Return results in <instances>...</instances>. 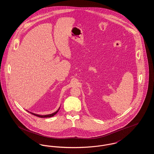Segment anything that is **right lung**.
<instances>
[{"label":"right lung","mask_w":154,"mask_h":154,"mask_svg":"<svg viewBox=\"0 0 154 154\" xmlns=\"http://www.w3.org/2000/svg\"><path fill=\"white\" fill-rule=\"evenodd\" d=\"M60 109V107L59 108L58 110L57 111H55V112H53V113H52V114H48V115H39V114H35V113H33V112H29V111H28V112H29L30 113H31L32 114H33V115H34V116H36L37 117H38L40 118H48V117H53V116H54L59 111V110Z\"/></svg>","instance_id":"obj_1"}]
</instances>
